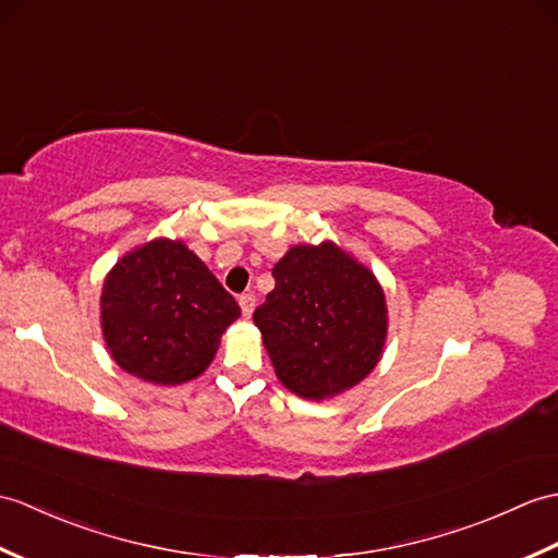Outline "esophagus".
Returning a JSON list of instances; mask_svg holds the SVG:
<instances>
[{
  "label": "esophagus",
  "instance_id": "esophagus-1",
  "mask_svg": "<svg viewBox=\"0 0 558 558\" xmlns=\"http://www.w3.org/2000/svg\"><path fill=\"white\" fill-rule=\"evenodd\" d=\"M240 308H242V314L244 316H252V311H254V294L252 292H244V294H240Z\"/></svg>",
  "mask_w": 558,
  "mask_h": 558
}]
</instances>
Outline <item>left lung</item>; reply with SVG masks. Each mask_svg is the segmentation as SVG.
<instances>
[{"mask_svg":"<svg viewBox=\"0 0 558 558\" xmlns=\"http://www.w3.org/2000/svg\"><path fill=\"white\" fill-rule=\"evenodd\" d=\"M274 280L254 323L280 383L318 401L364 380L387 335L385 294L371 270L332 242L300 244L274 266Z\"/></svg>","mask_w":558,"mask_h":558,"instance_id":"8db88e82","label":"left lung"}]
</instances>
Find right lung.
Returning <instances> with one entry per match:
<instances>
[{
	"label": "right lung",
	"mask_w": 558,
	"mask_h": 558,
	"mask_svg": "<svg viewBox=\"0 0 558 558\" xmlns=\"http://www.w3.org/2000/svg\"><path fill=\"white\" fill-rule=\"evenodd\" d=\"M240 306L183 242L154 240L113 266L101 330L116 364L140 380L178 385L211 364Z\"/></svg>",
	"instance_id": "add662e5"
}]
</instances>
